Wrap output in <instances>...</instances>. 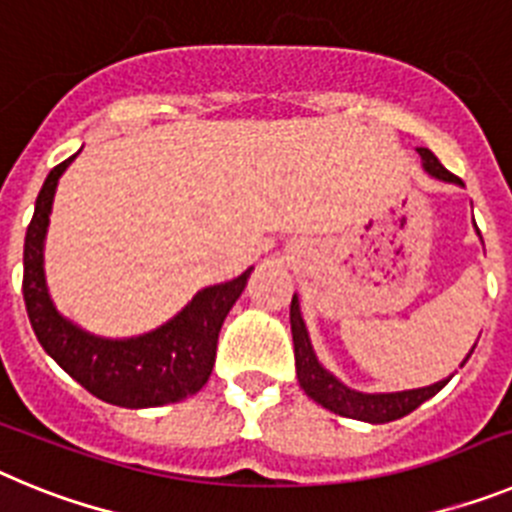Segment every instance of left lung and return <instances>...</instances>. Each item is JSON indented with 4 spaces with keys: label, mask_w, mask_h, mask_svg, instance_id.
Returning <instances> with one entry per match:
<instances>
[{
    "label": "left lung",
    "mask_w": 512,
    "mask_h": 512,
    "mask_svg": "<svg viewBox=\"0 0 512 512\" xmlns=\"http://www.w3.org/2000/svg\"><path fill=\"white\" fill-rule=\"evenodd\" d=\"M420 158H423V169L428 171L436 179L443 182L459 184L464 187L459 176H454L451 171L443 169V164L433 156L428 148H418ZM479 233V230H477ZM289 323H292V341H295V366H297V379H300V387L305 390V395L310 400H315L318 405L328 408L330 413L343 415V418L354 420H366V423H390V420L402 418V415L413 413L418 405H423L425 400H431L436 392H441L449 379H441V382L431 384V387H418V390H405V392H377V395H366V392H356L351 387H346L343 382H338L328 369H323V364L318 361L315 351H312L310 336H307L305 320H302L300 312V300L297 295L292 297V305H289ZM477 346V343H474ZM472 346V351H474ZM472 351L467 354V359L472 356ZM467 359L461 361V366L467 364Z\"/></svg>",
    "instance_id": "8db88e82"
}]
</instances>
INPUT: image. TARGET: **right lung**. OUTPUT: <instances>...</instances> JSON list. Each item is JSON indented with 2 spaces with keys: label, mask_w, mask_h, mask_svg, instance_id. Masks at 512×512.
Listing matches in <instances>:
<instances>
[{
  "label": "right lung",
  "mask_w": 512,
  "mask_h": 512,
  "mask_svg": "<svg viewBox=\"0 0 512 512\" xmlns=\"http://www.w3.org/2000/svg\"><path fill=\"white\" fill-rule=\"evenodd\" d=\"M76 156L48 174L22 253V297L45 354L84 390L120 408H158L200 392L215 366L217 336L225 315L241 297L251 269L225 284L205 287L179 315L161 328L135 338H102L66 320L53 305L43 271V246L58 179Z\"/></svg>",
  "instance_id": "1"
}]
</instances>
